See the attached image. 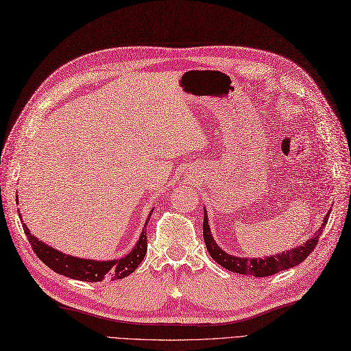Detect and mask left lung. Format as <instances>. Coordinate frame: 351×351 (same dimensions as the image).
<instances>
[{
	"label": "left lung",
	"instance_id": "1",
	"mask_svg": "<svg viewBox=\"0 0 351 351\" xmlns=\"http://www.w3.org/2000/svg\"><path fill=\"white\" fill-rule=\"evenodd\" d=\"M329 214L330 213H328L322 227H319V230L311 236V239L304 242V245H300L298 248H293L292 251L282 252L279 255H273V257H267V258H241L224 252L213 239V234L210 232V224H208V219H206V213H204V241L213 260L219 263L221 267L234 273L245 274V276L267 278L282 270L295 267L297 264L302 263L308 257L311 251H315L320 234L324 232V227L328 223Z\"/></svg>",
	"mask_w": 351,
	"mask_h": 351
}]
</instances>
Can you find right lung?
Returning a JSON list of instances; mask_svg holds the SVG:
<instances>
[{"label":"right lung","instance_id":"right-lung-1","mask_svg":"<svg viewBox=\"0 0 351 351\" xmlns=\"http://www.w3.org/2000/svg\"><path fill=\"white\" fill-rule=\"evenodd\" d=\"M152 215L150 211L149 217ZM147 221L145 224V229L140 234V239L137 245L132 248L131 252H128L124 258L112 260V261H94V260H82L77 257H71V255L62 254L59 251L53 250L51 246L45 245L44 242L38 241L35 236L31 234L29 229L26 224H23V230L27 241H29L34 252L36 257L40 258L47 267H50L56 273H60L66 278L84 280V282H100L105 278L117 280L128 276L134 271L138 264L143 261L145 254L147 251Z\"/></svg>","mask_w":351,"mask_h":351}]
</instances>
